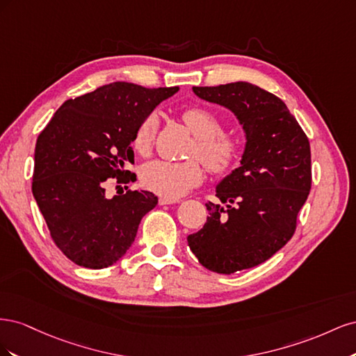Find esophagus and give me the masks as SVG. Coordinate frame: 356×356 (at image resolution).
I'll return each mask as SVG.
<instances>
[{
    "label": "esophagus",
    "mask_w": 356,
    "mask_h": 356,
    "mask_svg": "<svg viewBox=\"0 0 356 356\" xmlns=\"http://www.w3.org/2000/svg\"><path fill=\"white\" fill-rule=\"evenodd\" d=\"M178 202H179V199H175V197H168V196L159 197L160 204H172V203H178Z\"/></svg>",
    "instance_id": "34e87169"
}]
</instances>
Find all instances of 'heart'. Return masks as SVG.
Wrapping results in <instances>:
<instances>
[{
    "instance_id": "1",
    "label": "heart",
    "mask_w": 356,
    "mask_h": 356,
    "mask_svg": "<svg viewBox=\"0 0 356 356\" xmlns=\"http://www.w3.org/2000/svg\"><path fill=\"white\" fill-rule=\"evenodd\" d=\"M182 120L190 132L197 138L195 154L217 174L230 170L241 160L245 145L236 136H221V122L212 111L202 106H190L182 113ZM157 122L154 115H148L138 124L132 138L136 153L145 156L152 148ZM204 178V169L199 160H187L181 163L154 160L141 170V182L148 190L168 197L184 195L193 186Z\"/></svg>"
}]
</instances>
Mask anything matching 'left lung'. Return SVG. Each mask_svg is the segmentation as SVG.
<instances>
[{
	"instance_id": "1",
	"label": "left lung",
	"mask_w": 356,
	"mask_h": 356,
	"mask_svg": "<svg viewBox=\"0 0 356 356\" xmlns=\"http://www.w3.org/2000/svg\"><path fill=\"white\" fill-rule=\"evenodd\" d=\"M230 110L245 134L239 168L215 187L203 229L190 250L208 270L232 275L268 260L293 238L312 186L310 145L284 101L248 81L193 88Z\"/></svg>"
}]
</instances>
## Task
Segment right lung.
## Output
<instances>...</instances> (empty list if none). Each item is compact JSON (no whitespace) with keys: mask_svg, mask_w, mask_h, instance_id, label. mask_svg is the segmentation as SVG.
Masks as SVG:
<instances>
[{"mask_svg":"<svg viewBox=\"0 0 356 356\" xmlns=\"http://www.w3.org/2000/svg\"><path fill=\"white\" fill-rule=\"evenodd\" d=\"M178 88L147 89L114 81L63 102L37 139L32 195L53 241L75 264L104 268L132 246L159 199L145 190L106 199L105 182L134 163L138 124Z\"/></svg>","mask_w":356,"mask_h":356,"instance_id":"right-lung-1","label":"right lung"}]
</instances>
